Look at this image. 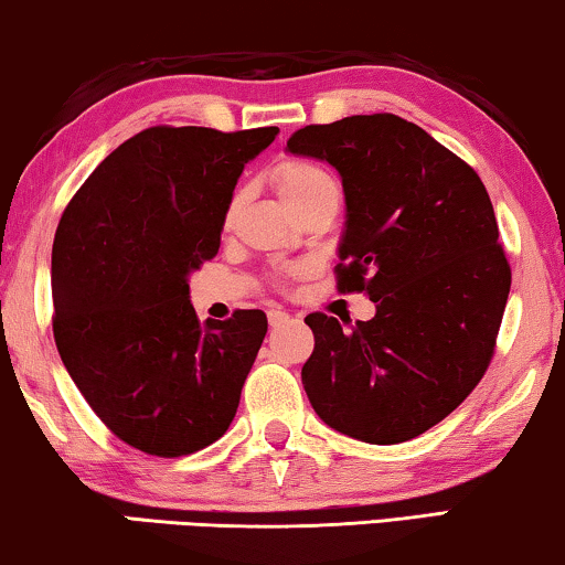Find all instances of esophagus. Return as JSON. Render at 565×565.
I'll list each match as a JSON object with an SVG mask.
<instances>
[{"instance_id": "34e87169", "label": "esophagus", "mask_w": 565, "mask_h": 565, "mask_svg": "<svg viewBox=\"0 0 565 565\" xmlns=\"http://www.w3.org/2000/svg\"><path fill=\"white\" fill-rule=\"evenodd\" d=\"M267 318H269V326H273V329H277V326H285L290 321V313H285V310H280V308H273L267 313Z\"/></svg>"}]
</instances>
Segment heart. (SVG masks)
<instances>
[{
    "label": "heart",
    "instance_id": "heart-1",
    "mask_svg": "<svg viewBox=\"0 0 565 565\" xmlns=\"http://www.w3.org/2000/svg\"><path fill=\"white\" fill-rule=\"evenodd\" d=\"M273 181L292 211L306 206L310 201L326 199V195H341L339 183L331 175V170H326L321 162L310 158H300V154H292V158H282L277 162L273 168ZM236 203H239V195H234L232 203H228L226 222L232 218Z\"/></svg>",
    "mask_w": 565,
    "mask_h": 565
}]
</instances>
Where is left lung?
<instances>
[{"label": "left lung", "mask_w": 565, "mask_h": 565, "mask_svg": "<svg viewBox=\"0 0 565 565\" xmlns=\"http://www.w3.org/2000/svg\"><path fill=\"white\" fill-rule=\"evenodd\" d=\"M331 162L347 195L337 288L377 302L343 331L310 313L302 387L339 433L403 444L451 415L494 356L512 269L481 178L397 114H356L290 135Z\"/></svg>", "instance_id": "obj_1"}]
</instances>
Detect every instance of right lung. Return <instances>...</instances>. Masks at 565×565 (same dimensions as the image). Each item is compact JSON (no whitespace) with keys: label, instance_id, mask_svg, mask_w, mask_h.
Instances as JSON below:
<instances>
[{"label":"right lung","instance_id":"add662e5","mask_svg":"<svg viewBox=\"0 0 565 565\" xmlns=\"http://www.w3.org/2000/svg\"><path fill=\"white\" fill-rule=\"evenodd\" d=\"M277 127H147L86 178L53 242V337L81 395L127 446L201 451L234 420L263 310L199 321L188 275L216 257L236 178Z\"/></svg>","mask_w":565,"mask_h":565}]
</instances>
